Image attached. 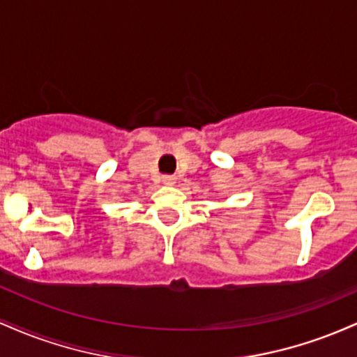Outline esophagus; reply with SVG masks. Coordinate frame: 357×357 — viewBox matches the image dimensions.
<instances>
[{"label":"esophagus","instance_id":"1","mask_svg":"<svg viewBox=\"0 0 357 357\" xmlns=\"http://www.w3.org/2000/svg\"><path fill=\"white\" fill-rule=\"evenodd\" d=\"M161 179H162V183H165V184H174L176 183V176H173V174H165Z\"/></svg>","mask_w":357,"mask_h":357}]
</instances>
